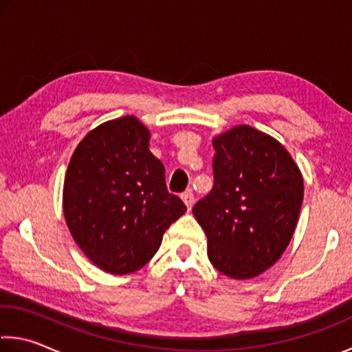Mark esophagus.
Returning a JSON list of instances; mask_svg holds the SVG:
<instances>
[{
    "label": "esophagus",
    "instance_id": "1",
    "mask_svg": "<svg viewBox=\"0 0 352 352\" xmlns=\"http://www.w3.org/2000/svg\"><path fill=\"white\" fill-rule=\"evenodd\" d=\"M182 200L188 206V210H191V206L194 204V194H192V191H185V192H183L182 194Z\"/></svg>",
    "mask_w": 352,
    "mask_h": 352
}]
</instances>
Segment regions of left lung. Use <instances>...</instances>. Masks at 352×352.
Returning a JSON list of instances; mask_svg holds the SVG:
<instances>
[{"label": "left lung", "mask_w": 352, "mask_h": 352, "mask_svg": "<svg viewBox=\"0 0 352 352\" xmlns=\"http://www.w3.org/2000/svg\"><path fill=\"white\" fill-rule=\"evenodd\" d=\"M214 185L194 205L208 258L222 274L260 276L288 248L304 199V178L287 148L249 125L213 138Z\"/></svg>", "instance_id": "obj_1"}]
</instances>
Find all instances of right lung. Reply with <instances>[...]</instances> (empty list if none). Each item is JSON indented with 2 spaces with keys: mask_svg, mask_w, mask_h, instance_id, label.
<instances>
[{
  "mask_svg": "<svg viewBox=\"0 0 352 352\" xmlns=\"http://www.w3.org/2000/svg\"><path fill=\"white\" fill-rule=\"evenodd\" d=\"M135 116L103 122L78 144L63 189L65 224L94 265L125 276L147 265L172 222L186 211L169 194L164 166Z\"/></svg>",
  "mask_w": 352,
  "mask_h": 352,
  "instance_id": "obj_1",
  "label": "right lung"
}]
</instances>
